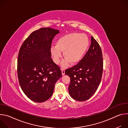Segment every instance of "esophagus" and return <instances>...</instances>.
<instances>
[{"label": "esophagus", "mask_w": 128, "mask_h": 128, "mask_svg": "<svg viewBox=\"0 0 128 128\" xmlns=\"http://www.w3.org/2000/svg\"><path fill=\"white\" fill-rule=\"evenodd\" d=\"M62 70V76H64L65 74V70L64 69H61Z\"/></svg>", "instance_id": "esophagus-1"}]
</instances>
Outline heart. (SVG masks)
Returning <instances> with one entry per match:
<instances>
[{"mask_svg":"<svg viewBox=\"0 0 128 128\" xmlns=\"http://www.w3.org/2000/svg\"><path fill=\"white\" fill-rule=\"evenodd\" d=\"M88 43V39L84 34L79 33L66 34L58 40L56 46H51L50 51L52 60L58 64L62 57L61 52H64L66 58L62 62V67H67L69 61L72 64L76 63L84 56Z\"/></svg>","mask_w":128,"mask_h":128,"instance_id":"obj_1","label":"heart"}]
</instances>
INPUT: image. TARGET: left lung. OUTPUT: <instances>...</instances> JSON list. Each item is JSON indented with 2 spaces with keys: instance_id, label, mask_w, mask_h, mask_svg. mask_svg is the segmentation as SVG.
<instances>
[{
  "instance_id": "1",
  "label": "left lung",
  "mask_w": 128,
  "mask_h": 128,
  "mask_svg": "<svg viewBox=\"0 0 128 128\" xmlns=\"http://www.w3.org/2000/svg\"><path fill=\"white\" fill-rule=\"evenodd\" d=\"M103 67L101 48L92 36L90 46L84 56L76 65L65 70V74L70 78L68 88L70 96L79 101L92 97L101 82Z\"/></svg>"
}]
</instances>
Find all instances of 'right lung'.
I'll use <instances>...</instances> for the list:
<instances>
[{
    "mask_svg": "<svg viewBox=\"0 0 128 128\" xmlns=\"http://www.w3.org/2000/svg\"><path fill=\"white\" fill-rule=\"evenodd\" d=\"M59 30L42 28L25 40L18 54L17 72L24 94L32 101L43 102L52 95L54 84L62 76L59 66L52 58V40Z\"/></svg>",
    "mask_w": 128,
    "mask_h": 128,
    "instance_id": "obj_1",
    "label": "right lung"
}]
</instances>
